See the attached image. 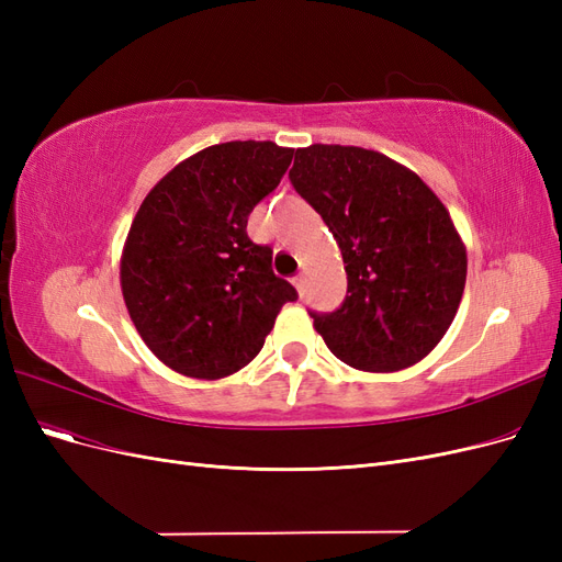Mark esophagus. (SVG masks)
<instances>
[{"instance_id":"esophagus-1","label":"esophagus","mask_w":562,"mask_h":562,"mask_svg":"<svg viewBox=\"0 0 562 562\" xmlns=\"http://www.w3.org/2000/svg\"><path fill=\"white\" fill-rule=\"evenodd\" d=\"M293 285L297 288V293H300V297H302V295H304V277H302V274L295 277V279H293Z\"/></svg>"}]
</instances>
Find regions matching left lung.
I'll return each mask as SVG.
<instances>
[{
	"mask_svg": "<svg viewBox=\"0 0 562 562\" xmlns=\"http://www.w3.org/2000/svg\"><path fill=\"white\" fill-rule=\"evenodd\" d=\"M288 178L345 260L342 307L310 312L323 342L368 372L419 363L448 333L467 283V248L448 209L411 168L375 149L302 147Z\"/></svg>",
	"mask_w": 562,
	"mask_h": 562,
	"instance_id": "8db88e82",
	"label": "left lung"
}]
</instances>
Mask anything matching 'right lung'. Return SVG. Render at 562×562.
Returning <instances> with one entry per match:
<instances>
[{"mask_svg": "<svg viewBox=\"0 0 562 562\" xmlns=\"http://www.w3.org/2000/svg\"><path fill=\"white\" fill-rule=\"evenodd\" d=\"M293 159L269 140L213 145L151 187L122 252V293L157 359L196 380L248 366L297 291L248 239V215Z\"/></svg>", "mask_w": 562, "mask_h": 562, "instance_id": "add662e5", "label": "right lung"}]
</instances>
